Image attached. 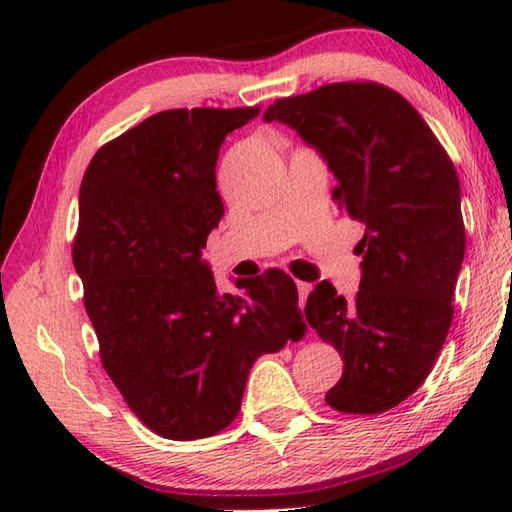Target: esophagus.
I'll use <instances>...</instances> for the list:
<instances>
[{"label": "esophagus", "instance_id": "1", "mask_svg": "<svg viewBox=\"0 0 512 512\" xmlns=\"http://www.w3.org/2000/svg\"><path fill=\"white\" fill-rule=\"evenodd\" d=\"M296 287H298L300 305H305V302H307V296H309V291H311V284H309V282H296Z\"/></svg>", "mask_w": 512, "mask_h": 512}]
</instances>
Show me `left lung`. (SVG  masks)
<instances>
[{
	"label": "left lung",
	"instance_id": "1",
	"mask_svg": "<svg viewBox=\"0 0 512 512\" xmlns=\"http://www.w3.org/2000/svg\"><path fill=\"white\" fill-rule=\"evenodd\" d=\"M264 121L314 146L336 178L334 201L366 225L357 296L345 300L323 280L305 316L345 363L327 404L384 413L422 386L454 318L465 255L454 164L418 110L379 83H329L280 99Z\"/></svg>",
	"mask_w": 512,
	"mask_h": 512
}]
</instances>
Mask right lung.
Here are the masks:
<instances>
[{
	"label": "right lung",
	"instance_id": "add662e5",
	"mask_svg": "<svg viewBox=\"0 0 512 512\" xmlns=\"http://www.w3.org/2000/svg\"><path fill=\"white\" fill-rule=\"evenodd\" d=\"M259 108H178L94 153L79 194L74 268L101 363L146 427L169 440L237 418L257 357L302 332L296 282L271 268L216 291L203 255L223 216L216 160Z\"/></svg>",
	"mask_w": 512,
	"mask_h": 512
}]
</instances>
